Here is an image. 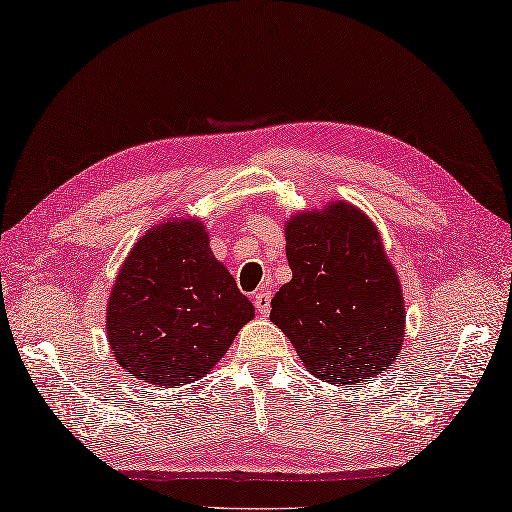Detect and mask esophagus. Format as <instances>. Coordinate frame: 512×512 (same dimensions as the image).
Segmentation results:
<instances>
[{
    "instance_id": "obj_1",
    "label": "esophagus",
    "mask_w": 512,
    "mask_h": 512,
    "mask_svg": "<svg viewBox=\"0 0 512 512\" xmlns=\"http://www.w3.org/2000/svg\"><path fill=\"white\" fill-rule=\"evenodd\" d=\"M254 306L260 315H269L271 311V293L269 291H256L254 293Z\"/></svg>"
}]
</instances>
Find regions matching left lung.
Returning a JSON list of instances; mask_svg holds the SVG:
<instances>
[{
  "mask_svg": "<svg viewBox=\"0 0 512 512\" xmlns=\"http://www.w3.org/2000/svg\"><path fill=\"white\" fill-rule=\"evenodd\" d=\"M293 278L271 300V322L306 370L326 383H361L399 357L401 282L374 223L344 201L300 212L285 227Z\"/></svg>",
  "mask_w": 512,
  "mask_h": 512,
  "instance_id": "left-lung-1",
  "label": "left lung"
}]
</instances>
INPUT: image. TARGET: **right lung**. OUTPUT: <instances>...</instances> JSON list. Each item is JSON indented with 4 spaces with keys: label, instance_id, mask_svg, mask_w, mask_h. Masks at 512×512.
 Returning a JSON list of instances; mask_svg holds the SVG:
<instances>
[{
    "label": "right lung",
    "instance_id": "obj_1",
    "mask_svg": "<svg viewBox=\"0 0 512 512\" xmlns=\"http://www.w3.org/2000/svg\"><path fill=\"white\" fill-rule=\"evenodd\" d=\"M208 241L199 221H166L122 263L107 304V339L133 379L157 388L201 379L254 317Z\"/></svg>",
    "mask_w": 512,
    "mask_h": 512
}]
</instances>
